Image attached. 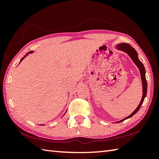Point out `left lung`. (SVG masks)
Here are the masks:
<instances>
[{
  "instance_id": "left-lung-1",
  "label": "left lung",
  "mask_w": 159,
  "mask_h": 159,
  "mask_svg": "<svg viewBox=\"0 0 159 159\" xmlns=\"http://www.w3.org/2000/svg\"><path fill=\"white\" fill-rule=\"evenodd\" d=\"M116 48L117 50L123 51V52H125L127 55L131 58V60H133L134 64H135L137 67L139 69V73H140V76H141V80H142V99L140 101V103L139 104V105L138 107L135 109V110L130 115H129L128 116H127L123 119L119 120V121H117L116 123H120L122 122L123 120H125L128 118H130L133 115L136 114L137 112L139 111V109H140V107L142 106V103L144 100V98H146L147 96V82L146 80V76H145V74H146V71H145V68L144 66V64L141 62V61L139 60L138 57V54L137 52V51L134 49L133 47H131V45L128 43H118L116 45Z\"/></svg>"
}]
</instances>
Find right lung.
Masks as SVG:
<instances>
[{
  "label": "right lung",
  "mask_w": 159,
  "mask_h": 159,
  "mask_svg": "<svg viewBox=\"0 0 159 159\" xmlns=\"http://www.w3.org/2000/svg\"><path fill=\"white\" fill-rule=\"evenodd\" d=\"M33 52H33V51H30V52H27V53H26V55H25V56H24V57H23L22 58H21V60H20V62H21V61H22V60H24V59H25V57H26V56H28V55H29V54H31V53H33Z\"/></svg>",
  "instance_id": "add662e5"
}]
</instances>
